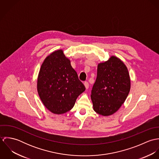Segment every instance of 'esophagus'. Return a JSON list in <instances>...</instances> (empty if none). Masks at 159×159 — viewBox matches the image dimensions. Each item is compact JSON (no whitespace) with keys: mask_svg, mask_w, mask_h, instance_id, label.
<instances>
[{"mask_svg":"<svg viewBox=\"0 0 159 159\" xmlns=\"http://www.w3.org/2000/svg\"><path fill=\"white\" fill-rule=\"evenodd\" d=\"M84 86H85V88H86V89H88V88H89V83H88V82H87V81H86V82H84Z\"/></svg>","mask_w":159,"mask_h":159,"instance_id":"34e87169","label":"esophagus"}]
</instances>
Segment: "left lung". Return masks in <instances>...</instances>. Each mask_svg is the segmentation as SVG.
Returning <instances> with one entry per match:
<instances>
[{
  "instance_id": "1",
  "label": "left lung",
  "mask_w": 159,
  "mask_h": 159,
  "mask_svg": "<svg viewBox=\"0 0 159 159\" xmlns=\"http://www.w3.org/2000/svg\"><path fill=\"white\" fill-rule=\"evenodd\" d=\"M130 90V78L124 63L112 56L98 64L96 81L91 92L93 110L103 116L115 113Z\"/></svg>"
}]
</instances>
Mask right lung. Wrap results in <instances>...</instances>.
<instances>
[{
	"instance_id": "1",
	"label": "right lung",
	"mask_w": 159,
	"mask_h": 159,
	"mask_svg": "<svg viewBox=\"0 0 159 159\" xmlns=\"http://www.w3.org/2000/svg\"><path fill=\"white\" fill-rule=\"evenodd\" d=\"M85 89L62 49L46 57L38 75L37 91L49 111L56 114L67 113Z\"/></svg>"
}]
</instances>
